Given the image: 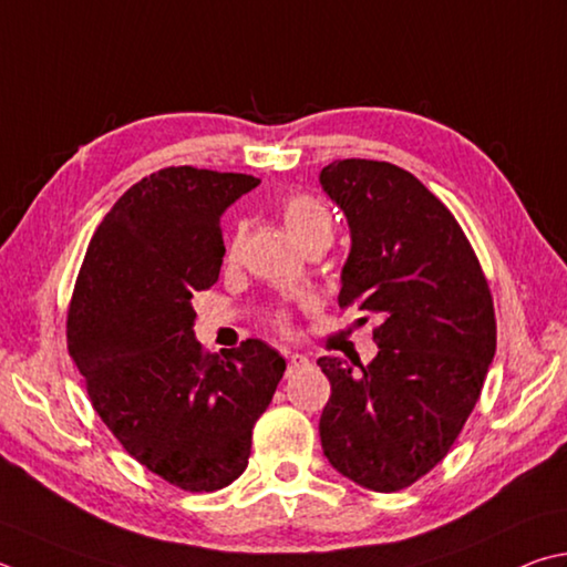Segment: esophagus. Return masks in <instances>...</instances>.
I'll use <instances>...</instances> for the list:
<instances>
[{
	"label": "esophagus",
	"instance_id": "esophagus-1",
	"mask_svg": "<svg viewBox=\"0 0 567 567\" xmlns=\"http://www.w3.org/2000/svg\"><path fill=\"white\" fill-rule=\"evenodd\" d=\"M310 364V359H307L305 354H287V374L297 372V369H302Z\"/></svg>",
	"mask_w": 567,
	"mask_h": 567
}]
</instances>
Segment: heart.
<instances>
[{"mask_svg": "<svg viewBox=\"0 0 567 567\" xmlns=\"http://www.w3.org/2000/svg\"><path fill=\"white\" fill-rule=\"evenodd\" d=\"M285 228L290 230L295 243L305 248L315 240H332L334 220L327 205L307 193L287 195L280 205Z\"/></svg>", "mask_w": 567, "mask_h": 567, "instance_id": "heart-1", "label": "heart"}]
</instances>
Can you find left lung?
<instances>
[{"label":"left lung","instance_id":"8db88e82","mask_svg":"<svg viewBox=\"0 0 567 567\" xmlns=\"http://www.w3.org/2000/svg\"><path fill=\"white\" fill-rule=\"evenodd\" d=\"M319 183L352 238L337 302L379 322L367 367L317 359L332 384L319 439L342 476L394 493L449 454L476 406L496 354L491 290L454 215L409 171L347 158Z\"/></svg>","mask_w":567,"mask_h":567}]
</instances>
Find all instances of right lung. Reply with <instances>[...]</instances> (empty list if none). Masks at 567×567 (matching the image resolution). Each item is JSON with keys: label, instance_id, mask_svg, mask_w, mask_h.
Wrapping results in <instances>:
<instances>
[{"label": "right lung", "instance_id": "1", "mask_svg": "<svg viewBox=\"0 0 567 567\" xmlns=\"http://www.w3.org/2000/svg\"><path fill=\"white\" fill-rule=\"evenodd\" d=\"M260 185L245 173L163 168L121 195L89 243L69 307V354L128 454L183 491L230 486L285 359L262 339L225 357L193 332V295L218 282L220 218Z\"/></svg>", "mask_w": 567, "mask_h": 567}]
</instances>
